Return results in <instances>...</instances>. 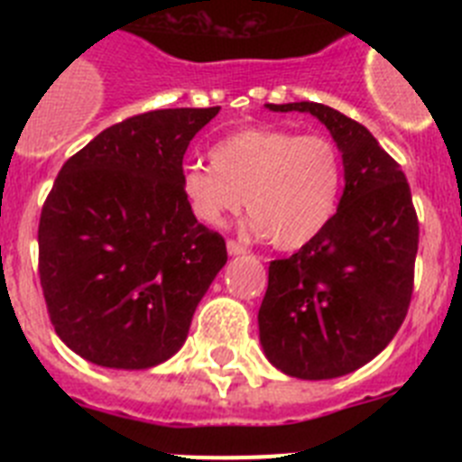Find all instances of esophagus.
I'll return each mask as SVG.
<instances>
[{
    "mask_svg": "<svg viewBox=\"0 0 462 462\" xmlns=\"http://www.w3.org/2000/svg\"><path fill=\"white\" fill-rule=\"evenodd\" d=\"M226 250L231 256H238V254H245V252H247V247H245V245H240L238 240H228Z\"/></svg>",
    "mask_w": 462,
    "mask_h": 462,
    "instance_id": "obj_1",
    "label": "esophagus"
}]
</instances>
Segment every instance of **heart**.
<instances>
[{"mask_svg":"<svg viewBox=\"0 0 462 462\" xmlns=\"http://www.w3.org/2000/svg\"><path fill=\"white\" fill-rule=\"evenodd\" d=\"M342 180V154L328 136L247 126L212 145L210 166H187L180 189L206 226L226 222L245 199L256 234L277 250H300L336 215Z\"/></svg>","mask_w":462,"mask_h":462,"instance_id":"1","label":"heart"}]
</instances>
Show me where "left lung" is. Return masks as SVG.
Masks as SVG:
<instances>
[{
	"label": "left lung",
	"mask_w": 462,
	"mask_h": 462,
	"mask_svg": "<svg viewBox=\"0 0 462 462\" xmlns=\"http://www.w3.org/2000/svg\"><path fill=\"white\" fill-rule=\"evenodd\" d=\"M310 113L336 141L345 189L312 243L268 266L259 340L289 377L333 379L373 361L405 321L414 287L419 219L398 162L340 110L312 101L266 104Z\"/></svg>",
	"instance_id": "1"
}]
</instances>
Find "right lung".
Masks as SVG:
<instances>
[{"instance_id":"obj_1","label":"right lung","mask_w":462,"mask_h":462,"mask_svg":"<svg viewBox=\"0 0 462 462\" xmlns=\"http://www.w3.org/2000/svg\"><path fill=\"white\" fill-rule=\"evenodd\" d=\"M219 113L164 108L113 125L57 175L39 222V275L64 345L85 361L148 370L187 340L226 263L224 238L180 189L189 141Z\"/></svg>"}]
</instances>
